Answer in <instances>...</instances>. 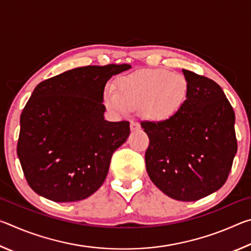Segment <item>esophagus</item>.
Wrapping results in <instances>:
<instances>
[{
	"label": "esophagus",
	"instance_id": "esophagus-1",
	"mask_svg": "<svg viewBox=\"0 0 251 251\" xmlns=\"http://www.w3.org/2000/svg\"><path fill=\"white\" fill-rule=\"evenodd\" d=\"M139 128H141V125L138 124L137 122H130V130H133V131H135V130H138Z\"/></svg>",
	"mask_w": 251,
	"mask_h": 251
}]
</instances>
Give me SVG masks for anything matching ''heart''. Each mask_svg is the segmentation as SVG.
<instances>
[{
	"label": "heart",
	"mask_w": 251,
	"mask_h": 251,
	"mask_svg": "<svg viewBox=\"0 0 251 251\" xmlns=\"http://www.w3.org/2000/svg\"><path fill=\"white\" fill-rule=\"evenodd\" d=\"M188 94L189 83L184 74L155 69L122 76L116 80V90L105 88L103 100L113 113L127 114L139 107L143 117L165 122L180 112Z\"/></svg>",
	"instance_id": "heart-1"
}]
</instances>
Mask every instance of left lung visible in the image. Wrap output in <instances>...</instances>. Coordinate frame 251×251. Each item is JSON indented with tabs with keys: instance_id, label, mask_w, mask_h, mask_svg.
I'll list each match as a JSON object with an SVG mask.
<instances>
[{
	"instance_id": "1",
	"label": "left lung",
	"mask_w": 251,
	"mask_h": 251,
	"mask_svg": "<svg viewBox=\"0 0 251 251\" xmlns=\"http://www.w3.org/2000/svg\"><path fill=\"white\" fill-rule=\"evenodd\" d=\"M189 83L184 107L165 122H142L145 161L156 187L176 201H195L223 187L237 152L235 112L219 85L182 70Z\"/></svg>"
}]
</instances>
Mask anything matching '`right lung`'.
<instances>
[{
    "mask_svg": "<svg viewBox=\"0 0 251 251\" xmlns=\"http://www.w3.org/2000/svg\"><path fill=\"white\" fill-rule=\"evenodd\" d=\"M128 64L84 66L41 82L21 114L18 156L29 187L50 201L90 197L107 176L129 122L104 120V88Z\"/></svg>",
    "mask_w": 251,
    "mask_h": 251,
    "instance_id": "add662e5",
    "label": "right lung"
}]
</instances>
